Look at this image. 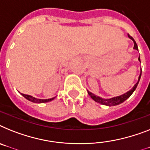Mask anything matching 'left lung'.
<instances>
[{"mask_svg": "<svg viewBox=\"0 0 150 150\" xmlns=\"http://www.w3.org/2000/svg\"><path fill=\"white\" fill-rule=\"evenodd\" d=\"M128 36H129V38L131 39V40L133 41V42H134L133 49H134V50H138V46H137V44L136 43L135 40H133V37L129 36V34H128ZM138 59H139V61L140 62V58L139 57ZM141 73H142V70H141V72H140V75H139V79H138V81H137V82L135 84V85L133 87V88H132L131 90H129V91H127V93H125V94L120 95V96L114 97V98H110V99H104V98H100V97L98 96H96L95 94H92V93L88 91V94L91 96V98L94 101H96V102L99 103V104H104V105H107V106H115V105H118V104H121V103L124 102V100H126L127 98H129V97H130V95L133 93V91L136 90L137 85H138V84H139L140 77H141Z\"/></svg>", "mask_w": 150, "mask_h": 150, "instance_id": "1", "label": "left lung"}]
</instances>
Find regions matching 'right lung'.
<instances>
[{
  "mask_svg": "<svg viewBox=\"0 0 150 150\" xmlns=\"http://www.w3.org/2000/svg\"><path fill=\"white\" fill-rule=\"evenodd\" d=\"M25 98H26L28 100H30V101H32L33 103H46V102H49V101H51V100H53L55 98H50V99H38L34 97L30 96V95H27V94H21Z\"/></svg>",
  "mask_w": 150,
  "mask_h": 150,
  "instance_id": "add662e5",
  "label": "right lung"
}]
</instances>
